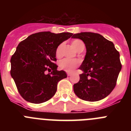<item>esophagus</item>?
<instances>
[{
    "mask_svg": "<svg viewBox=\"0 0 131 131\" xmlns=\"http://www.w3.org/2000/svg\"><path fill=\"white\" fill-rule=\"evenodd\" d=\"M67 75H68V76H71V73H67Z\"/></svg>",
    "mask_w": 131,
    "mask_h": 131,
    "instance_id": "obj_1",
    "label": "esophagus"
}]
</instances>
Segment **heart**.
I'll return each mask as SVG.
<instances>
[{"label": "heart", "mask_w": 131, "mask_h": 131, "mask_svg": "<svg viewBox=\"0 0 131 131\" xmlns=\"http://www.w3.org/2000/svg\"><path fill=\"white\" fill-rule=\"evenodd\" d=\"M72 45L78 51L80 48L84 47L83 42L80 39H75L72 41ZM63 47V43H61L58 46L56 50V56L57 58H60L62 55V49ZM80 64V60L78 59L64 58L59 62V67L61 69H63L66 72H72L74 71L79 65Z\"/></svg>", "instance_id": "1"}]
</instances>
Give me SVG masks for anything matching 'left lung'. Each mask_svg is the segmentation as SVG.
<instances>
[{
  "instance_id": "8db88e82",
  "label": "left lung",
  "mask_w": 131,
  "mask_h": 131,
  "mask_svg": "<svg viewBox=\"0 0 131 131\" xmlns=\"http://www.w3.org/2000/svg\"><path fill=\"white\" fill-rule=\"evenodd\" d=\"M72 38L81 39L86 47L84 60L79 69V81L73 85L75 94L85 101L106 98L115 88L121 69L119 53L112 42L98 33L82 32Z\"/></svg>"
}]
</instances>
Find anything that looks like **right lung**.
<instances>
[{
	"label": "right lung",
	"mask_w": 131,
	"mask_h": 131,
	"mask_svg": "<svg viewBox=\"0 0 131 131\" xmlns=\"http://www.w3.org/2000/svg\"><path fill=\"white\" fill-rule=\"evenodd\" d=\"M72 35L44 31L31 35L19 42L10 60V74L26 101L40 104L55 94L58 83L67 77L66 73L58 71L54 63L56 50Z\"/></svg>",
	"instance_id": "obj_1"
}]
</instances>
